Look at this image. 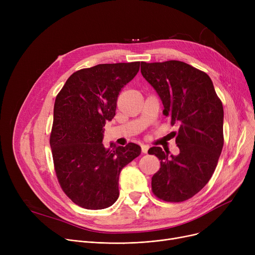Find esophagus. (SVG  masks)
<instances>
[{"label": "esophagus", "instance_id": "1", "mask_svg": "<svg viewBox=\"0 0 255 255\" xmlns=\"http://www.w3.org/2000/svg\"><path fill=\"white\" fill-rule=\"evenodd\" d=\"M148 150H149V145L148 144H141V151H142V153L146 154V153H148Z\"/></svg>", "mask_w": 255, "mask_h": 255}]
</instances>
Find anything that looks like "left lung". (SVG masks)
Instances as JSON below:
<instances>
[{
	"mask_svg": "<svg viewBox=\"0 0 255 255\" xmlns=\"http://www.w3.org/2000/svg\"><path fill=\"white\" fill-rule=\"evenodd\" d=\"M142 76L157 92L163 115L180 126L177 156L153 146L160 160L152 191L160 199L181 203L194 196L210 181L223 148V106L210 76L181 61L141 62Z\"/></svg>",
	"mask_w": 255,
	"mask_h": 255,
	"instance_id": "obj_1",
	"label": "left lung"
}]
</instances>
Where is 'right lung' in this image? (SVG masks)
I'll use <instances>...</instances> for the list:
<instances>
[{"label":"right lung","mask_w":255,"mask_h":255,"mask_svg":"<svg viewBox=\"0 0 255 255\" xmlns=\"http://www.w3.org/2000/svg\"><path fill=\"white\" fill-rule=\"evenodd\" d=\"M139 70V62L99 64L74 72L53 106L49 143L61 188L74 204L101 210L119 197V176L139 156L136 143H102L106 121L116 116L120 91Z\"/></svg>","instance_id":"add662e5"}]
</instances>
